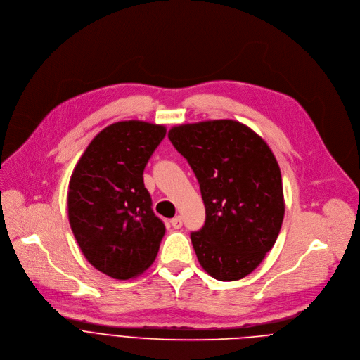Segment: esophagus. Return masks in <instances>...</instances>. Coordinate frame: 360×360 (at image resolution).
<instances>
[{"label": "esophagus", "instance_id": "esophagus-1", "mask_svg": "<svg viewBox=\"0 0 360 360\" xmlns=\"http://www.w3.org/2000/svg\"><path fill=\"white\" fill-rule=\"evenodd\" d=\"M171 224H172L174 229H181V227H182V219H181V216L174 217V219L171 220Z\"/></svg>", "mask_w": 360, "mask_h": 360}]
</instances>
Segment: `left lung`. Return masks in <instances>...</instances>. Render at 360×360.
Returning <instances> with one entry per match:
<instances>
[{"instance_id": "1", "label": "left lung", "mask_w": 360, "mask_h": 360, "mask_svg": "<svg viewBox=\"0 0 360 360\" xmlns=\"http://www.w3.org/2000/svg\"><path fill=\"white\" fill-rule=\"evenodd\" d=\"M168 139L191 165L205 203V223L191 233L200 266L220 281L249 276L274 246L284 219L274 154L233 120L178 126Z\"/></svg>"}]
</instances>
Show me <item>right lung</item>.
I'll return each mask as SVG.
<instances>
[{"label":"right lung","mask_w":360,"mask_h":360,"mask_svg":"<svg viewBox=\"0 0 360 360\" xmlns=\"http://www.w3.org/2000/svg\"><path fill=\"white\" fill-rule=\"evenodd\" d=\"M164 126L118 122L100 131L69 182V223L87 262L129 280L155 260L165 234L144 186V168L164 140Z\"/></svg>","instance_id":"obj_1"}]
</instances>
